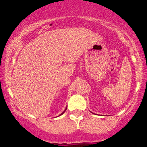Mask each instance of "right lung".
Listing matches in <instances>:
<instances>
[{
    "instance_id": "1",
    "label": "right lung",
    "mask_w": 147,
    "mask_h": 147,
    "mask_svg": "<svg viewBox=\"0 0 147 147\" xmlns=\"http://www.w3.org/2000/svg\"><path fill=\"white\" fill-rule=\"evenodd\" d=\"M65 111H66V109H65V111H63V113H61V115L63 114V113H64V112H65Z\"/></svg>"
}]
</instances>
